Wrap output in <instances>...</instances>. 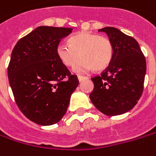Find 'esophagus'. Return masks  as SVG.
Returning a JSON list of instances; mask_svg holds the SVG:
<instances>
[{"mask_svg":"<svg viewBox=\"0 0 156 156\" xmlns=\"http://www.w3.org/2000/svg\"><path fill=\"white\" fill-rule=\"evenodd\" d=\"M87 79V77L86 76H82V75H78V80H79V82H82L83 80H86Z\"/></svg>","mask_w":156,"mask_h":156,"instance_id":"obj_1","label":"esophagus"}]
</instances>
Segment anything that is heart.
Returning <instances> with one entry per match:
<instances>
[{
  "label": "heart",
  "mask_w": 156,
  "mask_h": 156,
  "mask_svg": "<svg viewBox=\"0 0 156 156\" xmlns=\"http://www.w3.org/2000/svg\"><path fill=\"white\" fill-rule=\"evenodd\" d=\"M57 55L67 67L74 66L81 58L82 60L75 66L77 72L90 69L102 72L112 62L114 46L112 40L106 37L91 32H79L68 39V44H58Z\"/></svg>",
  "instance_id": "heart-1"
}]
</instances>
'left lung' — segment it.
<instances>
[{
	"instance_id": "left-lung-1",
	"label": "left lung",
	"mask_w": 156,
	"mask_h": 156,
	"mask_svg": "<svg viewBox=\"0 0 156 156\" xmlns=\"http://www.w3.org/2000/svg\"><path fill=\"white\" fill-rule=\"evenodd\" d=\"M105 32L114 46L110 66L92 77L90 98L95 107L107 116H117L132 110L140 98L147 63L136 40L114 27L99 30Z\"/></svg>"
}]
</instances>
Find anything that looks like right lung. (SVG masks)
I'll return each mask as SVG.
<instances>
[{"mask_svg":"<svg viewBox=\"0 0 156 156\" xmlns=\"http://www.w3.org/2000/svg\"><path fill=\"white\" fill-rule=\"evenodd\" d=\"M71 28L40 26L15 45L8 76L15 101L23 114L41 126L58 123L66 112L79 81L57 55Z\"/></svg>","mask_w":156,"mask_h":156,"instance_id":"obj_1","label":"right lung"}]
</instances>
